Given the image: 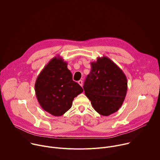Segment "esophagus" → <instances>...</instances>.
Returning <instances> with one entry per match:
<instances>
[{
  "instance_id": "obj_1",
  "label": "esophagus",
  "mask_w": 160,
  "mask_h": 160,
  "mask_svg": "<svg viewBox=\"0 0 160 160\" xmlns=\"http://www.w3.org/2000/svg\"><path fill=\"white\" fill-rule=\"evenodd\" d=\"M78 84H79L81 87L83 86V82H82V80H79V81L78 82Z\"/></svg>"
}]
</instances>
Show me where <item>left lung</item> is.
Masks as SVG:
<instances>
[{"instance_id": "left-lung-1", "label": "left lung", "mask_w": 160, "mask_h": 160, "mask_svg": "<svg viewBox=\"0 0 160 160\" xmlns=\"http://www.w3.org/2000/svg\"><path fill=\"white\" fill-rule=\"evenodd\" d=\"M83 89L94 109L102 116L117 112L123 104L127 91L123 72L106 56L91 62Z\"/></svg>"}]
</instances>
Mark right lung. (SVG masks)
<instances>
[{
	"mask_svg": "<svg viewBox=\"0 0 160 160\" xmlns=\"http://www.w3.org/2000/svg\"><path fill=\"white\" fill-rule=\"evenodd\" d=\"M67 65L61 57H54L43 68L35 84L40 106L55 117L69 110L74 98L83 92L80 85L72 80Z\"/></svg>",
	"mask_w": 160,
	"mask_h": 160,
	"instance_id": "add662e5",
	"label": "right lung"
}]
</instances>
